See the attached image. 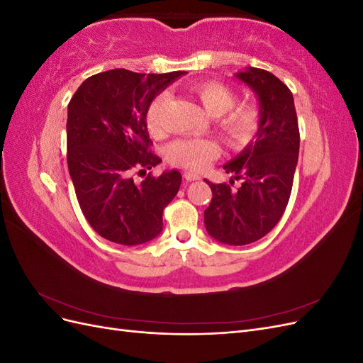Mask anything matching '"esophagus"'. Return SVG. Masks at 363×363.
I'll list each match as a JSON object with an SVG mask.
<instances>
[{
	"label": "esophagus",
	"instance_id": "1",
	"mask_svg": "<svg viewBox=\"0 0 363 363\" xmlns=\"http://www.w3.org/2000/svg\"><path fill=\"white\" fill-rule=\"evenodd\" d=\"M183 177H184L186 180H188V182H196V180H200V175L195 174V172H184Z\"/></svg>",
	"mask_w": 363,
	"mask_h": 363
}]
</instances>
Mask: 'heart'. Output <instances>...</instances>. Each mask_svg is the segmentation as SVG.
<instances>
[{
	"instance_id": "obj_1",
	"label": "heart",
	"mask_w": 363,
	"mask_h": 363,
	"mask_svg": "<svg viewBox=\"0 0 363 363\" xmlns=\"http://www.w3.org/2000/svg\"><path fill=\"white\" fill-rule=\"evenodd\" d=\"M207 115L218 118L216 127L228 147L240 151L255 140L260 127L259 107L250 103L236 104V94L223 83L201 82L189 87ZM167 95L152 98L147 108V125L151 133L162 130V111ZM219 156V145L211 139H179L168 147L171 163L184 169L200 171Z\"/></svg>"
}]
</instances>
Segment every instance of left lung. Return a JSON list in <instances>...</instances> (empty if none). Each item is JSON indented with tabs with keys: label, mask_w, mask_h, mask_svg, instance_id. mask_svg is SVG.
Here are the masks:
<instances>
[{
	"label": "left lung",
	"mask_w": 363,
	"mask_h": 363,
	"mask_svg": "<svg viewBox=\"0 0 363 363\" xmlns=\"http://www.w3.org/2000/svg\"><path fill=\"white\" fill-rule=\"evenodd\" d=\"M236 79L257 95L260 127L256 140L224 164L243 184L233 191L211 183L212 201L204 211L207 233L227 245L256 242L276 227L288 206L298 162L300 130L289 87L259 68L238 72Z\"/></svg>",
	"instance_id": "8db88e82"
}]
</instances>
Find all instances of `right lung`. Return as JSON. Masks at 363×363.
I'll return each mask as SVG.
<instances>
[{"label":"right lung","mask_w":363,"mask_h":363,"mask_svg":"<svg viewBox=\"0 0 363 363\" xmlns=\"http://www.w3.org/2000/svg\"><path fill=\"white\" fill-rule=\"evenodd\" d=\"M184 71L138 74L111 69L86 79L68 104V169L87 223L101 238L140 245L160 235L162 213L182 184L179 171L136 183L162 162L150 151L147 108Z\"/></svg>","instance_id":"right-lung-1"}]
</instances>
